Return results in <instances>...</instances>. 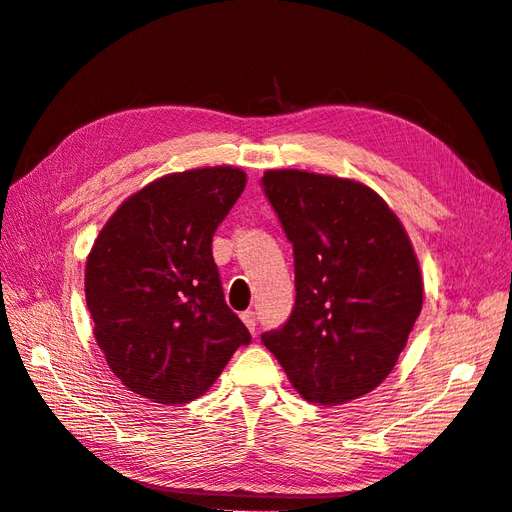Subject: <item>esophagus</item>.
I'll return each mask as SVG.
<instances>
[{
	"label": "esophagus",
	"instance_id": "obj_1",
	"mask_svg": "<svg viewBox=\"0 0 512 512\" xmlns=\"http://www.w3.org/2000/svg\"><path fill=\"white\" fill-rule=\"evenodd\" d=\"M241 320H243L245 327L250 329V333L256 331V314L252 312V309H247V312H243V314H241Z\"/></svg>",
	"mask_w": 512,
	"mask_h": 512
}]
</instances>
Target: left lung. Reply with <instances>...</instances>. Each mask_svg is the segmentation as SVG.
Instances as JSON below:
<instances>
[{"instance_id": "8db88e82", "label": "left lung", "mask_w": 512, "mask_h": 512, "mask_svg": "<svg viewBox=\"0 0 512 512\" xmlns=\"http://www.w3.org/2000/svg\"><path fill=\"white\" fill-rule=\"evenodd\" d=\"M262 185L292 243L297 288L288 322L262 344L303 399L348 404L391 374L421 314L410 237L361 181L284 168Z\"/></svg>"}]
</instances>
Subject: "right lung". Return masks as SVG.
<instances>
[{
	"mask_svg": "<svg viewBox=\"0 0 512 512\" xmlns=\"http://www.w3.org/2000/svg\"><path fill=\"white\" fill-rule=\"evenodd\" d=\"M247 183L241 168L170 173L128 196L85 265L94 337L113 374L156 404L209 391L250 331L224 301L213 232Z\"/></svg>",
	"mask_w": 512,
	"mask_h": 512,
	"instance_id": "right-lung-1",
	"label": "right lung"
}]
</instances>
